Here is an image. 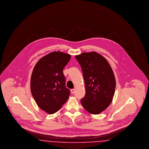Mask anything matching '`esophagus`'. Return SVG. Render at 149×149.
Here are the masks:
<instances>
[{"label": "esophagus", "mask_w": 149, "mask_h": 149, "mask_svg": "<svg viewBox=\"0 0 149 149\" xmlns=\"http://www.w3.org/2000/svg\"><path fill=\"white\" fill-rule=\"evenodd\" d=\"M75 89H71L70 90V91H71V93H72V94H73V93H74V92H75Z\"/></svg>", "instance_id": "1"}]
</instances>
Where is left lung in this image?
<instances>
[{
    "mask_svg": "<svg viewBox=\"0 0 149 149\" xmlns=\"http://www.w3.org/2000/svg\"><path fill=\"white\" fill-rule=\"evenodd\" d=\"M75 58L85 83L86 92L81 103L90 113L98 114L112 101L116 88L113 71L106 59L96 52H84Z\"/></svg>",
    "mask_w": 149,
    "mask_h": 149,
    "instance_id": "obj_1",
    "label": "left lung"
}]
</instances>
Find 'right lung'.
Listing matches in <instances>:
<instances>
[{"instance_id": "1", "label": "right lung", "mask_w": 149, "mask_h": 149, "mask_svg": "<svg viewBox=\"0 0 149 149\" xmlns=\"http://www.w3.org/2000/svg\"><path fill=\"white\" fill-rule=\"evenodd\" d=\"M70 58L69 54L52 52L42 57L33 70L31 91L38 106L47 113H56L69 97L63 69Z\"/></svg>"}]
</instances>
